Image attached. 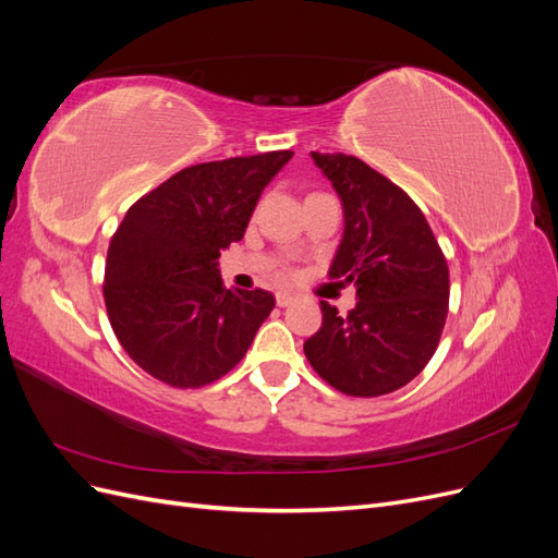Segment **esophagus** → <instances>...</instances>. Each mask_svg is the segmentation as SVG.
<instances>
[{
    "instance_id": "esophagus-1",
    "label": "esophagus",
    "mask_w": 558,
    "mask_h": 558,
    "mask_svg": "<svg viewBox=\"0 0 558 558\" xmlns=\"http://www.w3.org/2000/svg\"><path fill=\"white\" fill-rule=\"evenodd\" d=\"M293 300H295V295L289 293V291H279V293H277V305H279V307H289Z\"/></svg>"
}]
</instances>
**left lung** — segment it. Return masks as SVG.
Masks as SVG:
<instances>
[{"label":"left lung","instance_id":"obj_1","mask_svg":"<svg viewBox=\"0 0 558 558\" xmlns=\"http://www.w3.org/2000/svg\"><path fill=\"white\" fill-rule=\"evenodd\" d=\"M342 199L344 232L330 279L356 286V307L324 324L305 356L337 391L375 398L412 381L440 342L449 307V267L412 197L363 160L312 154Z\"/></svg>","mask_w":558,"mask_h":558}]
</instances>
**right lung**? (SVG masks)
Here are the masks:
<instances>
[{
  "mask_svg": "<svg viewBox=\"0 0 558 558\" xmlns=\"http://www.w3.org/2000/svg\"><path fill=\"white\" fill-rule=\"evenodd\" d=\"M291 158L272 150L185 167L128 209L107 253L105 302L118 342L150 377L197 388L244 359L275 295L226 289L218 258Z\"/></svg>",
  "mask_w": 558,
  "mask_h": 558,
  "instance_id": "add662e5",
  "label": "right lung"
}]
</instances>
